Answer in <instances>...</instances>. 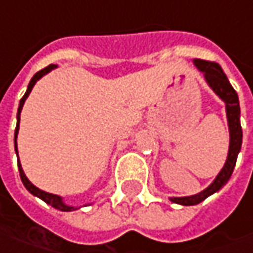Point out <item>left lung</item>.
Here are the masks:
<instances>
[{"label":"left lung","mask_w":253,"mask_h":253,"mask_svg":"<svg viewBox=\"0 0 253 253\" xmlns=\"http://www.w3.org/2000/svg\"><path fill=\"white\" fill-rule=\"evenodd\" d=\"M193 64L203 74L207 85L211 88V91L224 102L225 105V113H227V122H228V130H230V147L225 164L218 172L213 182L202 190L200 193L193 196L183 197H169L172 203L182 206H195L203 202L205 199L211 196L213 193L218 192L228 180H230L232 170L235 168V162L238 158L242 145V128H241V109L240 99L235 89L228 81L227 75L224 74L222 68L217 63L205 61V60H193Z\"/></svg>","instance_id":"left-lung-1"}]
</instances>
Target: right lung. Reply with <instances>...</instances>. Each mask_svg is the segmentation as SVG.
I'll use <instances>...</instances> for the list:
<instances>
[{"label":"right lung","mask_w":253,"mask_h":253,"mask_svg":"<svg viewBox=\"0 0 253 253\" xmlns=\"http://www.w3.org/2000/svg\"><path fill=\"white\" fill-rule=\"evenodd\" d=\"M54 68H57V66L51 64V66H48L46 67V68H43V70H40L39 73H36V74L32 77L31 83H29V85H28V89H26V92H25V95L22 96L21 102H19V108H18V113H16V128H15V135H13V145H15V153H16V158H18V169H19V175H21V179H22L23 186L29 190V193H32L33 196L39 197V199H42L43 202H46L47 205H50L51 207H54V209H57V210H60V211H74V210L81 209V206H80V207L68 206L66 202L63 200V197L61 196H58V195H53V193H47V192H44V190H42V189H39V187L35 186L31 180L26 178V175H25V172H23L22 169V165H21V161H19V155H18V143H16V138H18V133H19L21 112H22L23 105H25V100L28 99V96H29V93H31L32 89H33L35 84L38 83L42 77H44L46 74H48V73H50L51 70H54Z\"/></svg>","instance_id":"right-lung-1"}]
</instances>
